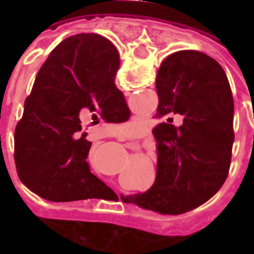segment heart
<instances>
[{
	"label": "heart",
	"instance_id": "obj_1",
	"mask_svg": "<svg viewBox=\"0 0 254 254\" xmlns=\"http://www.w3.org/2000/svg\"><path fill=\"white\" fill-rule=\"evenodd\" d=\"M147 171H150V168H148V170H147Z\"/></svg>",
	"mask_w": 254,
	"mask_h": 254
}]
</instances>
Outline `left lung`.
Instances as JSON below:
<instances>
[{"label": "left lung", "instance_id": "1", "mask_svg": "<svg viewBox=\"0 0 254 254\" xmlns=\"http://www.w3.org/2000/svg\"><path fill=\"white\" fill-rule=\"evenodd\" d=\"M157 177L145 192L124 202L168 215H180L210 199L229 174L233 132V96L225 70L198 51H180L157 73ZM183 116L180 127L170 125Z\"/></svg>", "mask_w": 254, "mask_h": 254}]
</instances>
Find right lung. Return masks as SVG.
<instances>
[{
    "label": "right lung",
    "instance_id": "obj_1",
    "mask_svg": "<svg viewBox=\"0 0 254 254\" xmlns=\"http://www.w3.org/2000/svg\"><path fill=\"white\" fill-rule=\"evenodd\" d=\"M119 66L107 38L77 34L58 45L39 69L15 127L14 160L19 180L41 198L72 202L112 192L86 161L92 142L82 126L130 119L114 84Z\"/></svg>",
    "mask_w": 254,
    "mask_h": 254
}]
</instances>
